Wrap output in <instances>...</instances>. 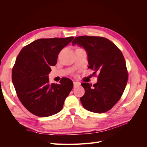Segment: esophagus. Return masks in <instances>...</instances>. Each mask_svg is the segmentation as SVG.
<instances>
[{
  "mask_svg": "<svg viewBox=\"0 0 147 147\" xmlns=\"http://www.w3.org/2000/svg\"><path fill=\"white\" fill-rule=\"evenodd\" d=\"M80 83L79 82H74V88H76V87H78L80 86Z\"/></svg>",
  "mask_w": 147,
  "mask_h": 147,
  "instance_id": "34e87169",
  "label": "esophagus"
}]
</instances>
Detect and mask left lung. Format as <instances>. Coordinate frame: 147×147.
<instances>
[{"mask_svg":"<svg viewBox=\"0 0 147 147\" xmlns=\"http://www.w3.org/2000/svg\"><path fill=\"white\" fill-rule=\"evenodd\" d=\"M83 47L87 53L88 68L99 73L97 82L83 83L84 94L80 101L86 110L97 113L107 112L121 98L127 82L124 57L109 39L94 36L75 37L72 45Z\"/></svg>","mask_w":147,"mask_h":147,"instance_id":"1","label":"left lung"}]
</instances>
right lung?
<instances>
[{"instance_id": "1", "label": "right lung", "mask_w": 147, "mask_h": 147, "mask_svg": "<svg viewBox=\"0 0 147 147\" xmlns=\"http://www.w3.org/2000/svg\"><path fill=\"white\" fill-rule=\"evenodd\" d=\"M73 39H38L24 47L17 56L12 70L13 85L22 104L36 116L47 117L59 112L72 90L69 78H61L59 84L50 83L48 74L59 52Z\"/></svg>"}]
</instances>
